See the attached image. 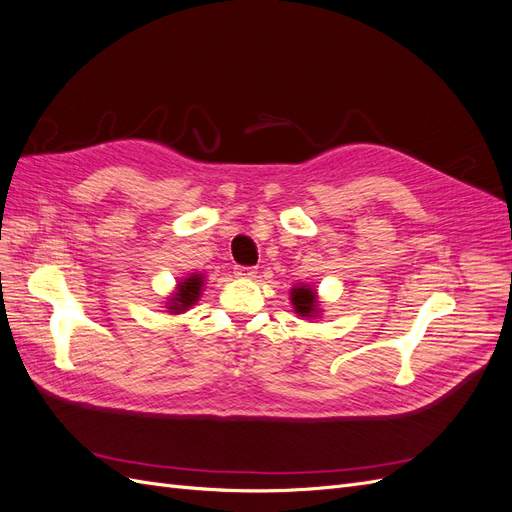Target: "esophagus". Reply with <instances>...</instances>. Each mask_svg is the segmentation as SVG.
<instances>
[{
  "mask_svg": "<svg viewBox=\"0 0 512 512\" xmlns=\"http://www.w3.org/2000/svg\"><path fill=\"white\" fill-rule=\"evenodd\" d=\"M256 267H237L235 269V275L237 277H245V280H252V277H256Z\"/></svg>",
  "mask_w": 512,
  "mask_h": 512,
  "instance_id": "esophagus-1",
  "label": "esophagus"
}]
</instances>
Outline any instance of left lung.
<instances>
[{
    "label": "left lung",
    "mask_w": 512,
    "mask_h": 512,
    "mask_svg": "<svg viewBox=\"0 0 512 512\" xmlns=\"http://www.w3.org/2000/svg\"><path fill=\"white\" fill-rule=\"evenodd\" d=\"M290 303L301 318H316L320 314L318 294L309 286H294L290 290Z\"/></svg>",
    "instance_id": "obj_1"
}]
</instances>
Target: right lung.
<instances>
[{"mask_svg":"<svg viewBox=\"0 0 512 512\" xmlns=\"http://www.w3.org/2000/svg\"><path fill=\"white\" fill-rule=\"evenodd\" d=\"M203 284H205L203 273H192L185 277V280H181L177 284V290L170 294V299L166 303L170 314H183L185 309L192 307L198 301L200 292H203Z\"/></svg>","mask_w":512,"mask_h":512,"instance_id":"add662e5","label":"right lung"}]
</instances>
